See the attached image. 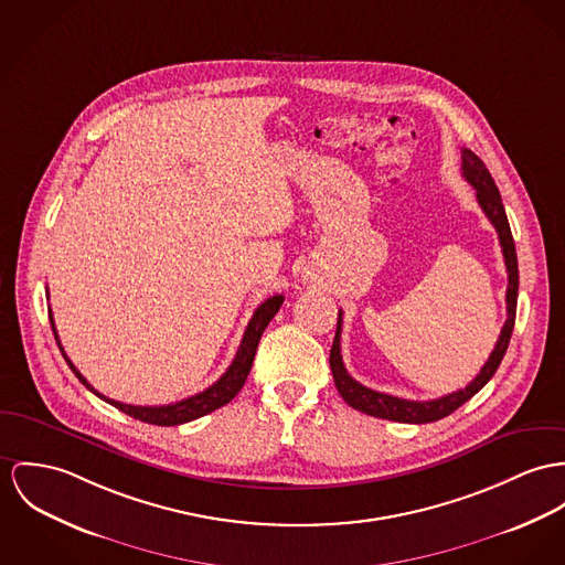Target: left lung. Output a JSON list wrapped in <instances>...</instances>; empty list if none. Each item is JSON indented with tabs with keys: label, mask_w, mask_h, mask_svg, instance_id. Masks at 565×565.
<instances>
[{
	"label": "left lung",
	"mask_w": 565,
	"mask_h": 565,
	"mask_svg": "<svg viewBox=\"0 0 565 565\" xmlns=\"http://www.w3.org/2000/svg\"><path fill=\"white\" fill-rule=\"evenodd\" d=\"M462 175L476 189L479 206L486 213V217L490 218V223L494 225V230L499 234L501 249H503V258H505V268H508V292H505L508 320H505V324L501 329V335H499V340L494 344V350L490 352L488 361L479 370L478 376L465 390L447 393V395L436 397V399L415 402V399L395 397V395H390V393L367 390V387H363L361 383H356L348 374L344 361H342V348H340V340H342V311H340L338 313V331H335V340H333L329 363H331L335 387L340 391V395L344 397L348 406H352L354 411H361V413L372 415V417L390 419V422H399V424H430V422H438V419L451 415L465 402H469L494 376L497 367L501 365V361L505 356V350L510 347V338H512V331H514V322H516V299H519L516 247H514L512 230H510L508 215H505V209H503V202H501V193H499L492 175L486 170L483 161L479 159L476 152H471L469 148H462Z\"/></svg>",
	"instance_id": "left-lung-1"
}]
</instances>
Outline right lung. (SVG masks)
Returning <instances> with one entry per match:
<instances>
[{
    "label": "right lung",
    "mask_w": 565,
    "mask_h": 565,
    "mask_svg": "<svg viewBox=\"0 0 565 565\" xmlns=\"http://www.w3.org/2000/svg\"><path fill=\"white\" fill-rule=\"evenodd\" d=\"M284 303V295H275L270 299H266L264 303L258 305V309L254 311L247 329H245V335H243V342L236 350V356L232 361V365L225 370V374L218 379L215 385H211L209 390L200 391L191 397H184L180 402L174 404H166V406H132V404H122V402H116V399H109L105 395H100L98 391L94 390L86 379L82 376V372L73 365V361L66 356L64 348L60 344V338H57V331H55V322H53V313L49 311V320H51V329H53V335H55V342L62 350L66 363L71 365L73 374L86 385L87 390L92 391L94 395L103 397L105 402H109L111 406H116L118 411L127 413L129 417H135L143 424H152V426H180V424H186V422H193L198 417H204L213 411H217L221 406H225L230 399H234V395L238 391L243 390L249 372H252V365H254V356H256V350L260 344L262 333L264 329L268 327V322L273 320V316L279 311V307Z\"/></svg>",
    "instance_id": "right-lung-1"
}]
</instances>
